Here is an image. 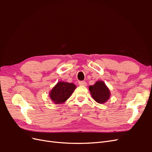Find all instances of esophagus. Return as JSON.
<instances>
[{
	"label": "esophagus",
	"instance_id": "esophagus-1",
	"mask_svg": "<svg viewBox=\"0 0 152 152\" xmlns=\"http://www.w3.org/2000/svg\"><path fill=\"white\" fill-rule=\"evenodd\" d=\"M79 84L80 86H86L87 85L86 82L85 81H79Z\"/></svg>",
	"mask_w": 152,
	"mask_h": 152
}]
</instances>
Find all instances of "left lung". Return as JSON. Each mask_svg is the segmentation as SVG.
Returning a JSON list of instances; mask_svg holds the SVG:
<instances>
[{
    "label": "left lung",
    "instance_id": "left-lung-1",
    "mask_svg": "<svg viewBox=\"0 0 152 152\" xmlns=\"http://www.w3.org/2000/svg\"><path fill=\"white\" fill-rule=\"evenodd\" d=\"M92 97L98 103H104L110 96V91L103 81H97L93 86H89Z\"/></svg>",
    "mask_w": 152,
    "mask_h": 152
}]
</instances>
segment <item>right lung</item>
Returning <instances> with one entry per match:
<instances>
[{
    "label": "right lung",
    "mask_w": 152,
    "mask_h": 152,
    "mask_svg": "<svg viewBox=\"0 0 152 152\" xmlns=\"http://www.w3.org/2000/svg\"><path fill=\"white\" fill-rule=\"evenodd\" d=\"M76 89L73 83L58 82L50 91L49 97L55 104H61L65 102Z\"/></svg>",
    "instance_id": "add662e5"
}]
</instances>
